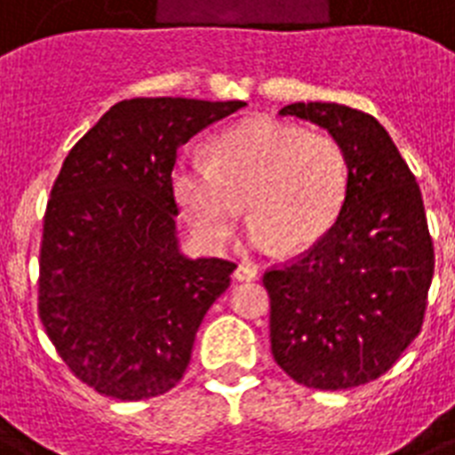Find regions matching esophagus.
<instances>
[{"label":"esophagus","instance_id":"34e87169","mask_svg":"<svg viewBox=\"0 0 455 455\" xmlns=\"http://www.w3.org/2000/svg\"><path fill=\"white\" fill-rule=\"evenodd\" d=\"M234 278L238 280V283H243V280H254L259 278V268L252 264H240L238 268H235Z\"/></svg>","mask_w":455,"mask_h":455}]
</instances>
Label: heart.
<instances>
[{"mask_svg": "<svg viewBox=\"0 0 455 455\" xmlns=\"http://www.w3.org/2000/svg\"><path fill=\"white\" fill-rule=\"evenodd\" d=\"M348 184V154L334 135L271 116L228 125L212 161L182 154L172 168L177 203L208 250L231 238L245 201L254 247L308 250L339 220Z\"/></svg>", "mask_w": 455, "mask_h": 455, "instance_id": "obj_1", "label": "heart"}]
</instances>
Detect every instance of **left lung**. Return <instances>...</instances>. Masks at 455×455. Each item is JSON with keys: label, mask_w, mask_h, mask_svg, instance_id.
I'll list each match as a JSON object with an SVG mask.
<instances>
[{"label": "left lung", "mask_w": 455, "mask_h": 455, "mask_svg": "<svg viewBox=\"0 0 455 455\" xmlns=\"http://www.w3.org/2000/svg\"><path fill=\"white\" fill-rule=\"evenodd\" d=\"M348 154L343 210L320 243L264 273L271 353L290 379L348 390L383 376L419 336L435 250L416 177L371 114L334 102H294Z\"/></svg>", "instance_id": "left-lung-1"}]
</instances>
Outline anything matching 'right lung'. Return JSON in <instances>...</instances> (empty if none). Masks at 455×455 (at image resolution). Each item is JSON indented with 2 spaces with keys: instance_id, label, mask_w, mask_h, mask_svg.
Listing matches in <instances>:
<instances>
[{
  "instance_id": "1",
  "label": "right lung",
  "mask_w": 455,
  "mask_h": 455,
  "mask_svg": "<svg viewBox=\"0 0 455 455\" xmlns=\"http://www.w3.org/2000/svg\"><path fill=\"white\" fill-rule=\"evenodd\" d=\"M245 102L132 98L74 144L55 177L39 250V317L58 355L105 397L175 387L196 331L235 264L177 245V149Z\"/></svg>"
}]
</instances>
